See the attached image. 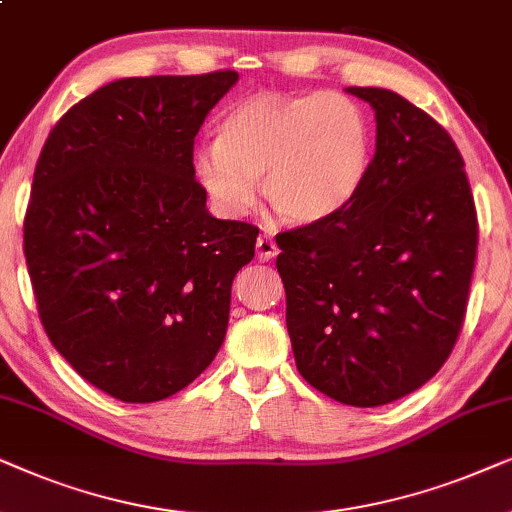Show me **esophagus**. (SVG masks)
Instances as JSON below:
<instances>
[{
  "mask_svg": "<svg viewBox=\"0 0 512 512\" xmlns=\"http://www.w3.org/2000/svg\"><path fill=\"white\" fill-rule=\"evenodd\" d=\"M255 248H257V257H260V262H269L278 255V245L274 243V238H271V236L257 238Z\"/></svg>",
  "mask_w": 512,
  "mask_h": 512,
  "instance_id": "obj_1",
  "label": "esophagus"
}]
</instances>
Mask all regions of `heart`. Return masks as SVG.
Returning <instances> with one entry per match:
<instances>
[{
	"label": "heart",
	"mask_w": 512,
	"mask_h": 512,
	"mask_svg": "<svg viewBox=\"0 0 512 512\" xmlns=\"http://www.w3.org/2000/svg\"><path fill=\"white\" fill-rule=\"evenodd\" d=\"M374 138L365 109L342 93L264 91L236 102L217 142L194 154V175L217 210L243 217L264 201L295 227L349 208L372 168Z\"/></svg>",
	"instance_id": "1"
}]
</instances>
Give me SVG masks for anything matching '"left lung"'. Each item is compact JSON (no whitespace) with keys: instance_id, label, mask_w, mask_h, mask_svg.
Listing matches in <instances>:
<instances>
[{"instance_id":"left-lung-1","label":"left lung","mask_w":512,"mask_h":512,"mask_svg":"<svg viewBox=\"0 0 512 512\" xmlns=\"http://www.w3.org/2000/svg\"><path fill=\"white\" fill-rule=\"evenodd\" d=\"M374 109L377 145L349 208L276 236L297 370L353 407L393 403L435 377L461 332L478 217L445 128L386 88L349 86Z\"/></svg>"}]
</instances>
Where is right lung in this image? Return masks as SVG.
Returning a JSON list of instances; mask_svg holds the SVG:
<instances>
[{
  "instance_id": "add662e5",
  "label": "right lung",
  "mask_w": 512,
  "mask_h": 512,
  "mask_svg": "<svg viewBox=\"0 0 512 512\" xmlns=\"http://www.w3.org/2000/svg\"><path fill=\"white\" fill-rule=\"evenodd\" d=\"M238 81L128 77L77 102L34 168L25 260L56 351L100 391L156 403L220 351L260 229L217 220L194 138Z\"/></svg>"
}]
</instances>
